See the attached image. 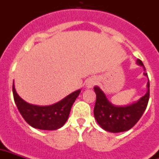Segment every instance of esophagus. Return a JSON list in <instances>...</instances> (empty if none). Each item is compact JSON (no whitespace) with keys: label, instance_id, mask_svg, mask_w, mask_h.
<instances>
[{"label":"esophagus","instance_id":"obj_1","mask_svg":"<svg viewBox=\"0 0 159 159\" xmlns=\"http://www.w3.org/2000/svg\"><path fill=\"white\" fill-rule=\"evenodd\" d=\"M96 82H97V81H96V79L95 78H94V77H91V78L87 79L86 82V88H87V89H90V88H92L96 84Z\"/></svg>","mask_w":159,"mask_h":159}]
</instances>
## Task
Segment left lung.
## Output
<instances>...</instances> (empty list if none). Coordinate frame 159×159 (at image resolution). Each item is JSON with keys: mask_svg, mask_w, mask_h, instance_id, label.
Returning <instances> with one entry per match:
<instances>
[{"mask_svg": "<svg viewBox=\"0 0 159 159\" xmlns=\"http://www.w3.org/2000/svg\"><path fill=\"white\" fill-rule=\"evenodd\" d=\"M137 65L145 68L139 59ZM144 76L148 77L147 73L144 72ZM147 91L137 102L125 106H116L113 104L106 94L98 86H94L96 102L94 108V115L96 121L103 130L110 133H120L129 130L139 120L146 109L150 98V82L148 79Z\"/></svg>", "mask_w": 159, "mask_h": 159, "instance_id": "8db88e82", "label": "left lung"}]
</instances>
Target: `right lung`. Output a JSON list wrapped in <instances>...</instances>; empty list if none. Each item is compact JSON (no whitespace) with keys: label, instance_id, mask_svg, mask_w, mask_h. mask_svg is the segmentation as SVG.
<instances>
[{"label":"right lung","instance_id":"right-lung-1","mask_svg":"<svg viewBox=\"0 0 159 159\" xmlns=\"http://www.w3.org/2000/svg\"><path fill=\"white\" fill-rule=\"evenodd\" d=\"M81 90L73 92L63 99L49 106L28 103L18 94L13 82V94L15 104L28 125L41 130H57L65 125L70 110Z\"/></svg>","mask_w":159,"mask_h":159}]
</instances>
